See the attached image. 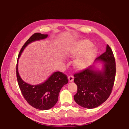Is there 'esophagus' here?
<instances>
[{"instance_id":"34e87169","label":"esophagus","mask_w":129,"mask_h":129,"mask_svg":"<svg viewBox=\"0 0 129 129\" xmlns=\"http://www.w3.org/2000/svg\"><path fill=\"white\" fill-rule=\"evenodd\" d=\"M68 79L70 82H72L74 80V76L73 75H70L68 76Z\"/></svg>"}]
</instances>
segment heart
<instances>
[{"mask_svg":"<svg viewBox=\"0 0 129 129\" xmlns=\"http://www.w3.org/2000/svg\"><path fill=\"white\" fill-rule=\"evenodd\" d=\"M88 40H83L75 44L69 45L66 48L68 55L75 57L80 55L75 61V66L78 69L86 68L91 64L96 55L97 50Z\"/></svg>","mask_w":129,"mask_h":129,"instance_id":"b5f03b06","label":"heart"}]
</instances>
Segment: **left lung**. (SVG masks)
Segmentation results:
<instances>
[{
	"label": "left lung",
	"instance_id": "obj_1",
	"mask_svg": "<svg viewBox=\"0 0 129 129\" xmlns=\"http://www.w3.org/2000/svg\"><path fill=\"white\" fill-rule=\"evenodd\" d=\"M96 60L104 62L102 71L90 67L74 75L78 86L74 98L78 105L87 109L96 108L108 99L115 79V60L110 46L107 45L106 51Z\"/></svg>",
	"mask_w": 129,
	"mask_h": 129
}]
</instances>
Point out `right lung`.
Listing matches in <instances>:
<instances>
[{
  "label": "right lung",
  "mask_w": 129,
  "mask_h": 129,
  "mask_svg": "<svg viewBox=\"0 0 129 129\" xmlns=\"http://www.w3.org/2000/svg\"><path fill=\"white\" fill-rule=\"evenodd\" d=\"M48 34L40 33H34L24 44L19 52L18 59L20 56L24 49L31 42L45 39ZM18 60L16 63V78L21 94L24 99L33 108L39 110H46L53 108L58 100L60 90L68 83L67 76L60 72L54 73L44 83L31 85L24 82L19 76L18 69Z\"/></svg>",
  "instance_id": "right-lung-1"
}]
</instances>
